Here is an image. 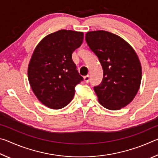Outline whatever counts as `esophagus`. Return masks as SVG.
<instances>
[{
  "label": "esophagus",
  "mask_w": 158,
  "mask_h": 158,
  "mask_svg": "<svg viewBox=\"0 0 158 158\" xmlns=\"http://www.w3.org/2000/svg\"><path fill=\"white\" fill-rule=\"evenodd\" d=\"M84 81L85 83H89L90 81V77L89 75H86L84 77Z\"/></svg>",
  "instance_id": "1"
}]
</instances>
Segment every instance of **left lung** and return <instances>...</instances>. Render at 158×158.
I'll list each match as a JSON object with an SVG mask.
<instances>
[{
  "instance_id": "obj_1",
  "label": "left lung",
  "mask_w": 158,
  "mask_h": 158,
  "mask_svg": "<svg viewBox=\"0 0 158 158\" xmlns=\"http://www.w3.org/2000/svg\"><path fill=\"white\" fill-rule=\"evenodd\" d=\"M85 41L103 69L102 81L94 86L99 102L109 110L124 107L140 86L141 67L137 53L121 37L107 31L88 32Z\"/></svg>"
}]
</instances>
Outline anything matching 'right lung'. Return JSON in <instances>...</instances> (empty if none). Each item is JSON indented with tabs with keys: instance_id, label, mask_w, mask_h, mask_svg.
<instances>
[{
	"instance_id": "1",
	"label": "right lung",
	"mask_w": 158,
	"mask_h": 158,
	"mask_svg": "<svg viewBox=\"0 0 158 158\" xmlns=\"http://www.w3.org/2000/svg\"><path fill=\"white\" fill-rule=\"evenodd\" d=\"M83 40L82 32L60 30L48 35L35 49L28 81L34 94L47 107H65L73 99L76 85L84 80L72 58Z\"/></svg>"
}]
</instances>
